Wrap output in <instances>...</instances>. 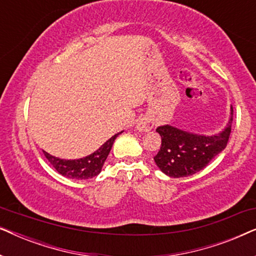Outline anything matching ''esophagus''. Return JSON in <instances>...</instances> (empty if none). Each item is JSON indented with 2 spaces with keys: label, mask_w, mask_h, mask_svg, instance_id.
<instances>
[{
  "label": "esophagus",
  "mask_w": 256,
  "mask_h": 256,
  "mask_svg": "<svg viewBox=\"0 0 256 256\" xmlns=\"http://www.w3.org/2000/svg\"><path fill=\"white\" fill-rule=\"evenodd\" d=\"M154 120L149 116H144L143 118L140 120L138 124V130L140 132H149L154 128Z\"/></svg>",
  "instance_id": "esophagus-1"
}]
</instances>
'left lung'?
I'll list each match as a JSON object with an SVG mask.
<instances>
[{"mask_svg":"<svg viewBox=\"0 0 256 256\" xmlns=\"http://www.w3.org/2000/svg\"><path fill=\"white\" fill-rule=\"evenodd\" d=\"M233 122V108L226 128L212 136L184 132L172 126L156 129L162 138L160 152L154 157L157 166L169 177L191 176L204 169L214 157L226 148Z\"/></svg>","mask_w":256,"mask_h":256,"instance_id":"1","label":"left lung"}]
</instances>
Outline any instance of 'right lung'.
Here are the masks:
<instances>
[{
  "mask_svg": "<svg viewBox=\"0 0 256 256\" xmlns=\"http://www.w3.org/2000/svg\"><path fill=\"white\" fill-rule=\"evenodd\" d=\"M118 134H115L114 136L104 142L102 146H100L96 152H94L90 155L84 157V158L79 160H62L58 157H54L44 152V155L51 163V166L58 171L62 176L72 178V180H88V178H93L100 174L102 166L106 160L108 154H110L112 146L115 138H118Z\"/></svg>",
  "mask_w": 256,
  "mask_h": 256,
  "instance_id": "right-lung-1",
  "label": "right lung"
}]
</instances>
